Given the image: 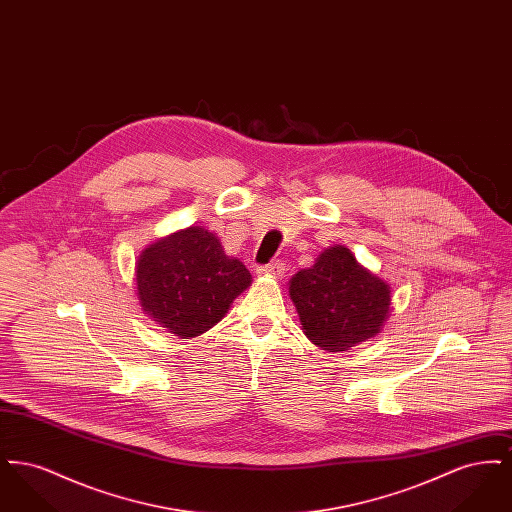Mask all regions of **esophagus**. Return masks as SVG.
<instances>
[{
	"label": "esophagus",
	"instance_id": "obj_1",
	"mask_svg": "<svg viewBox=\"0 0 512 512\" xmlns=\"http://www.w3.org/2000/svg\"><path fill=\"white\" fill-rule=\"evenodd\" d=\"M284 270H286V267H284L282 261H270L268 265L257 268L259 274H270V276H276V278H280L284 274Z\"/></svg>",
	"mask_w": 512,
	"mask_h": 512
}]
</instances>
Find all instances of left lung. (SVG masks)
<instances>
[{
	"mask_svg": "<svg viewBox=\"0 0 512 512\" xmlns=\"http://www.w3.org/2000/svg\"><path fill=\"white\" fill-rule=\"evenodd\" d=\"M290 297L305 336L326 351H345L376 336L390 313V286L343 245L299 270L290 280Z\"/></svg>",
	"mask_w": 512,
	"mask_h": 512,
	"instance_id": "left-lung-1",
	"label": "left lung"
}]
</instances>
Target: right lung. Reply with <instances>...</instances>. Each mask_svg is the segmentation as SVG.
<instances>
[{"mask_svg": "<svg viewBox=\"0 0 512 512\" xmlns=\"http://www.w3.org/2000/svg\"><path fill=\"white\" fill-rule=\"evenodd\" d=\"M136 282L147 315L190 340L226 315L251 274L224 253L215 234L192 226L149 245L136 263Z\"/></svg>", "mask_w": 512, "mask_h": 512, "instance_id": "add662e5", "label": "right lung"}]
</instances>
